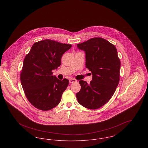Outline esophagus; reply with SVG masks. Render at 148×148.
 <instances>
[{"instance_id":"34e87169","label":"esophagus","mask_w":148,"mask_h":148,"mask_svg":"<svg viewBox=\"0 0 148 148\" xmlns=\"http://www.w3.org/2000/svg\"><path fill=\"white\" fill-rule=\"evenodd\" d=\"M77 82V80H75V79H71L69 80V82H70L71 83H75V82Z\"/></svg>"}]
</instances>
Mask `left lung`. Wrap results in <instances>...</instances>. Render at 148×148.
Wrapping results in <instances>:
<instances>
[{"label":"left lung","mask_w":148,"mask_h":148,"mask_svg":"<svg viewBox=\"0 0 148 148\" xmlns=\"http://www.w3.org/2000/svg\"><path fill=\"white\" fill-rule=\"evenodd\" d=\"M85 54L86 68L92 73L90 84L80 80L81 89L76 94L80 105L97 109L112 97L119 84L120 61L115 47L101 38H94L77 44Z\"/></svg>","instance_id":"left-lung-1"}]
</instances>
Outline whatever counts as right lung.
Returning <instances> with one entry per match:
<instances>
[{
	"instance_id": "right-lung-1",
	"label": "right lung",
	"mask_w": 148,
	"mask_h": 148,
	"mask_svg": "<svg viewBox=\"0 0 148 148\" xmlns=\"http://www.w3.org/2000/svg\"><path fill=\"white\" fill-rule=\"evenodd\" d=\"M71 46L45 39L35 42L25 56L21 85L29 102L37 109L47 111L59 104L69 81L58 79L51 71L60 65L62 56Z\"/></svg>"
}]
</instances>
